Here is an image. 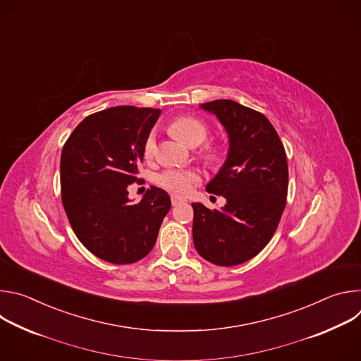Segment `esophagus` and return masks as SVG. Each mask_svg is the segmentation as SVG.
Here are the masks:
<instances>
[{
	"instance_id": "obj_1",
	"label": "esophagus",
	"mask_w": 361,
	"mask_h": 361,
	"mask_svg": "<svg viewBox=\"0 0 361 361\" xmlns=\"http://www.w3.org/2000/svg\"><path fill=\"white\" fill-rule=\"evenodd\" d=\"M184 201V198H181V197H178V195H171V204L173 205H177V204H180V202H183Z\"/></svg>"
}]
</instances>
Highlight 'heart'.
Listing matches in <instances>:
<instances>
[{
	"mask_svg": "<svg viewBox=\"0 0 361 361\" xmlns=\"http://www.w3.org/2000/svg\"><path fill=\"white\" fill-rule=\"evenodd\" d=\"M171 130L176 135H178L185 144L194 147L205 141L209 137V127L204 121L194 116H180L171 123ZM159 152V141H157V130H151L142 144V154L145 160L156 159ZM205 157L214 161L219 157V151L214 145H207L204 149ZM200 181L198 171L192 169H169L157 174L156 183L174 194H187L191 188Z\"/></svg>",
	"mask_w": 361,
	"mask_h": 361,
	"instance_id": "heart-1",
	"label": "heart"
}]
</instances>
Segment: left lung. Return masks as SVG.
Here are the masks:
<instances>
[{"mask_svg": "<svg viewBox=\"0 0 361 361\" xmlns=\"http://www.w3.org/2000/svg\"><path fill=\"white\" fill-rule=\"evenodd\" d=\"M230 137L228 156L207 191L223 195V210L192 204V241L207 262L231 267L259 254L283 216L288 166L284 145L269 118L233 99L204 102Z\"/></svg>", "mask_w": 361, "mask_h": 361, "instance_id": "left-lung-1", "label": "left lung"}]
</instances>
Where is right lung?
I'll list each match as a JSON object with an SVG mask.
<instances>
[{
    "label": "right lung",
    "mask_w": 361,
    "mask_h": 361,
    "mask_svg": "<svg viewBox=\"0 0 361 361\" xmlns=\"http://www.w3.org/2000/svg\"><path fill=\"white\" fill-rule=\"evenodd\" d=\"M157 109L121 106L85 117L61 152V201L73 231L98 259L133 264L152 250L171 209L170 195L147 188L131 204L127 187L141 184L142 144L159 120Z\"/></svg>",
    "instance_id": "obj_1"
}]
</instances>
